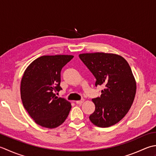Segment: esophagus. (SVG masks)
Returning <instances> with one entry per match:
<instances>
[{
  "label": "esophagus",
  "mask_w": 156,
  "mask_h": 156,
  "mask_svg": "<svg viewBox=\"0 0 156 156\" xmlns=\"http://www.w3.org/2000/svg\"><path fill=\"white\" fill-rule=\"evenodd\" d=\"M83 101H84L83 99H82L81 100H77V101H76V104H81L83 102Z\"/></svg>",
  "instance_id": "obj_1"
}]
</instances>
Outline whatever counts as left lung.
I'll list each match as a JSON object with an SVG mask.
<instances>
[{
  "label": "left lung",
  "mask_w": 156,
  "mask_h": 156,
  "mask_svg": "<svg viewBox=\"0 0 156 156\" xmlns=\"http://www.w3.org/2000/svg\"><path fill=\"white\" fill-rule=\"evenodd\" d=\"M79 58L96 79L95 85H104L100 97L92 99L96 108L90 121L105 128L119 122L131 108L136 94V81L129 63L111 53L80 54Z\"/></svg>",
  "instance_id": "obj_1"
}]
</instances>
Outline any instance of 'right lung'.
Returning a JSON list of instances; mask_svg holds the SVG:
<instances>
[{
    "label": "right lung",
    "instance_id": "obj_1",
    "mask_svg": "<svg viewBox=\"0 0 156 156\" xmlns=\"http://www.w3.org/2000/svg\"><path fill=\"white\" fill-rule=\"evenodd\" d=\"M73 57L42 56L25 69L21 81V98L25 109L37 125L54 129L67 118L71 104L56 94L62 90L61 70Z\"/></svg>",
    "mask_w": 156,
    "mask_h": 156
}]
</instances>
